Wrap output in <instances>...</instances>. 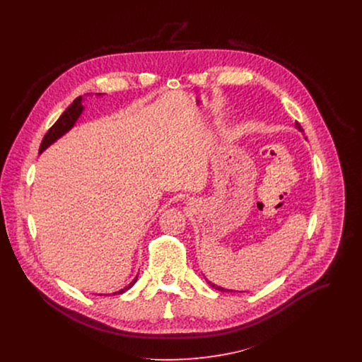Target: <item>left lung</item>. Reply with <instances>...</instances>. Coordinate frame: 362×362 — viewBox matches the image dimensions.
<instances>
[{
    "mask_svg": "<svg viewBox=\"0 0 362 362\" xmlns=\"http://www.w3.org/2000/svg\"><path fill=\"white\" fill-rule=\"evenodd\" d=\"M296 128H297V129H298V131H300V132H303V131H304V129H303V127H301V125H300V122H297V121H296ZM207 283H209V284H210V286H211V287H214V288H217V290H218V291H228V290H224V288H223V287H218V286H216V284H213V283H211V281H209V280H207ZM231 291H233V290H231Z\"/></svg>",
    "mask_w": 362,
    "mask_h": 362,
    "instance_id": "obj_1",
    "label": "left lung"
}]
</instances>
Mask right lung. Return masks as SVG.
<instances>
[{
	"label": "right lung",
	"mask_w": 362,
	"mask_h": 362,
	"mask_svg": "<svg viewBox=\"0 0 362 362\" xmlns=\"http://www.w3.org/2000/svg\"><path fill=\"white\" fill-rule=\"evenodd\" d=\"M102 95H103V93H99L98 96H102ZM82 111H83L82 96H79V98H76V99L72 102V104L61 114V117L54 122V125L49 129V132L45 135V138H43V141H42V144H40L39 153H43V152H45L50 145H52L57 139H59L62 135H65V134L75 125V122H76L78 118L81 117ZM136 280H138V276H136L125 288H122V290H119V291H117V293H112V296L125 293L127 290H129V288L135 284ZM100 296H102V294H100ZM108 296H110V294H108Z\"/></svg>",
	"instance_id": "right-lung-1"
}]
</instances>
